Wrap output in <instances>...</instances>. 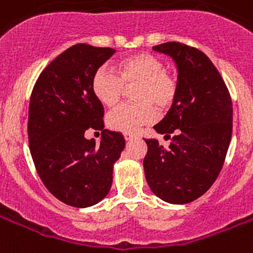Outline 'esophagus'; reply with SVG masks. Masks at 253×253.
Masks as SVG:
<instances>
[{
  "label": "esophagus",
  "mask_w": 253,
  "mask_h": 253,
  "mask_svg": "<svg viewBox=\"0 0 253 253\" xmlns=\"http://www.w3.org/2000/svg\"><path fill=\"white\" fill-rule=\"evenodd\" d=\"M123 135H125V139H126V141H130V139H132V138L135 136L134 134H131V132H125Z\"/></svg>",
  "instance_id": "esophagus-1"
}]
</instances>
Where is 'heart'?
I'll return each mask as SVG.
<instances>
[{"label": "heart", "instance_id": "b5f03b06", "mask_svg": "<svg viewBox=\"0 0 253 253\" xmlns=\"http://www.w3.org/2000/svg\"><path fill=\"white\" fill-rule=\"evenodd\" d=\"M132 89L135 103H125L107 115V126L115 131L134 132L157 119V110L168 111L179 93L177 78L165 69L164 60L151 53H136L118 63V74L108 68H98L91 79L93 96L106 107L115 106Z\"/></svg>", "mask_w": 253, "mask_h": 253}]
</instances>
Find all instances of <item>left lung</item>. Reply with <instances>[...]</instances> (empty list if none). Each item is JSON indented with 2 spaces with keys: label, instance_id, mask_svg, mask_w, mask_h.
<instances>
[{
  "label": "left lung",
  "instance_id": "left-lung-1",
  "mask_svg": "<svg viewBox=\"0 0 253 253\" xmlns=\"http://www.w3.org/2000/svg\"><path fill=\"white\" fill-rule=\"evenodd\" d=\"M170 56L178 69V99L162 121L158 134L168 149L145 139L146 181L151 192L170 204L201 197L221 171L232 136V100L221 75L204 52L170 41L153 46Z\"/></svg>",
  "mask_w": 253,
  "mask_h": 253
}]
</instances>
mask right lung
I'll list each match as a JSON object with an SVG mask.
<instances>
[{
	"label": "right lung",
	"mask_w": 253,
	"mask_h": 253,
	"mask_svg": "<svg viewBox=\"0 0 253 253\" xmlns=\"http://www.w3.org/2000/svg\"><path fill=\"white\" fill-rule=\"evenodd\" d=\"M114 53L88 44L71 46L45 67L32 91V158L45 188L71 207H92L107 196L126 145L121 132L104 130V108L91 89L93 72ZM88 128L102 131L100 145L85 139Z\"/></svg>",
	"instance_id": "right-lung-1"
}]
</instances>
